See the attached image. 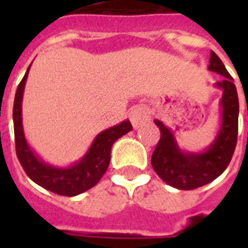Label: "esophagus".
<instances>
[{
	"label": "esophagus",
	"instance_id": "obj_1",
	"mask_svg": "<svg viewBox=\"0 0 248 248\" xmlns=\"http://www.w3.org/2000/svg\"><path fill=\"white\" fill-rule=\"evenodd\" d=\"M128 117H130V121H131L132 127L135 128V130H138L140 126H143L145 122L149 121V114H148V112L143 107H138V108L132 109Z\"/></svg>",
	"mask_w": 248,
	"mask_h": 248
}]
</instances>
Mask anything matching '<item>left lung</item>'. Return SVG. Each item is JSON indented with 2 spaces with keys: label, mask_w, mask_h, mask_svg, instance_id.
Here are the masks:
<instances>
[{
  "label": "left lung",
  "mask_w": 248,
  "mask_h": 248,
  "mask_svg": "<svg viewBox=\"0 0 248 248\" xmlns=\"http://www.w3.org/2000/svg\"><path fill=\"white\" fill-rule=\"evenodd\" d=\"M208 71L224 77L215 83L223 91L220 99V124L212 143L198 152L185 151L176 136L162 121L155 120L161 131L157 147L152 155V166L166 184L181 190H192L211 183L225 171L234 153L238 135L239 103L237 89L227 68L211 51Z\"/></svg>",
  "instance_id": "1"
}]
</instances>
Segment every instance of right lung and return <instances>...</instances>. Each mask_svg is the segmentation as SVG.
<instances>
[{
  "label": "right lung",
  "instance_id": "right-lung-1",
  "mask_svg": "<svg viewBox=\"0 0 248 248\" xmlns=\"http://www.w3.org/2000/svg\"><path fill=\"white\" fill-rule=\"evenodd\" d=\"M31 65L17 86L14 100L13 120L17 158L29 179L40 186L60 196H78L96 185L97 181L103 177L110 162V149L113 144L121 136L131 131L132 126L130 121L124 120L121 124L99 132L87 152L75 163L68 166H55L45 162L28 144L23 128L21 104Z\"/></svg>",
  "mask_w": 248,
  "mask_h": 248
}]
</instances>
